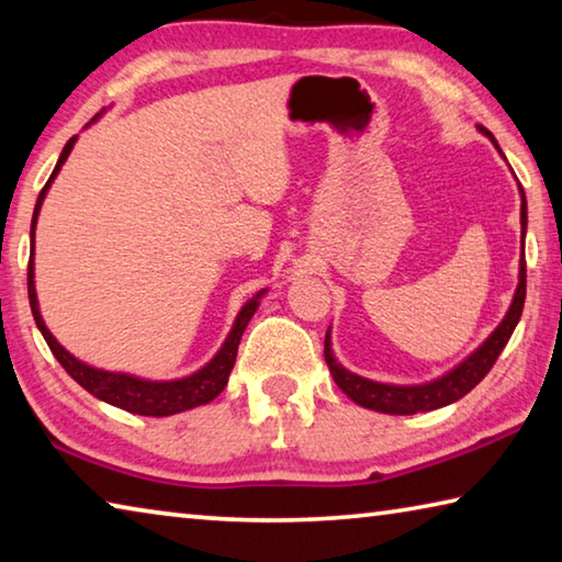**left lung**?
Here are the masks:
<instances>
[{"instance_id":"left-lung-1","label":"left lung","mask_w":562,"mask_h":562,"mask_svg":"<svg viewBox=\"0 0 562 562\" xmlns=\"http://www.w3.org/2000/svg\"><path fill=\"white\" fill-rule=\"evenodd\" d=\"M482 133L490 135L487 131ZM490 140L495 143V137L490 135ZM520 195H522L520 223H522V238H525V226H528V203H525L522 188H520ZM525 289L528 286H525V256H522L520 283H517L513 306L503 318V324L490 334V339L482 344L472 357L464 359L460 367L452 369L450 374H445L442 379H437V382H429L422 386H394V384H379V382H371V379L351 374V371L344 369L339 361L334 359L329 331H326V339H324V359L326 364H329L336 386H339L349 400H353L367 409L384 412V414H417V412H431V409L447 407V404L462 400L464 394L472 392L474 386L487 376V371L492 369V364H495L499 351H503L505 344L510 341L515 326L520 322L522 306H525Z\"/></svg>"}]
</instances>
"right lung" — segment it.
Listing matches in <instances>:
<instances>
[{
	"instance_id": "obj_1",
	"label": "right lung",
	"mask_w": 562,
	"mask_h": 562,
	"mask_svg": "<svg viewBox=\"0 0 562 562\" xmlns=\"http://www.w3.org/2000/svg\"><path fill=\"white\" fill-rule=\"evenodd\" d=\"M75 140L77 137H70V140H67L55 170H52V176L45 183V188L40 191L37 205H34L32 254H34V226H37L40 205H42V201H45L49 183L55 180L59 168H63L67 155H70ZM27 293H30V306H32L34 322H37V329L42 331V336H45L47 347L52 349V353H55L59 364H63V369L75 379L77 384L85 386V390H88L92 396H98V400L112 404V407H120V409L133 412V414H143V417H168V414H178V412L201 407V404H209L211 400H215V396L223 392V386L228 384L231 369H233V364H236L240 336H244L248 322H251V316L256 314L258 299H261L263 291L256 293V296L248 301L244 308H240V314L236 318V324H233L226 344H223L221 351L211 359V364H205L201 371H195V374H191V376L176 379V382H145V379H137L131 374H115V371L94 369V367L82 364V361L75 359L70 351L59 347L57 339L49 334V329L40 316L37 293H34V261L32 258L27 266Z\"/></svg>"
}]
</instances>
